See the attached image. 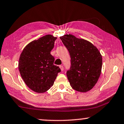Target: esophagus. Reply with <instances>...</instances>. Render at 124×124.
<instances>
[{
	"label": "esophagus",
	"instance_id": "34e87169",
	"mask_svg": "<svg viewBox=\"0 0 124 124\" xmlns=\"http://www.w3.org/2000/svg\"><path fill=\"white\" fill-rule=\"evenodd\" d=\"M59 67H60V69H61V70H62V71L64 70V67H63V66L62 65H60L59 66Z\"/></svg>",
	"mask_w": 124,
	"mask_h": 124
}]
</instances>
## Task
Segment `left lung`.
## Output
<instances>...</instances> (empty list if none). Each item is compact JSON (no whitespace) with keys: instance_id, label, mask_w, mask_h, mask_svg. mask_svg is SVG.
<instances>
[{"instance_id":"obj_1","label":"left lung","mask_w":124,"mask_h":124,"mask_svg":"<svg viewBox=\"0 0 124 124\" xmlns=\"http://www.w3.org/2000/svg\"><path fill=\"white\" fill-rule=\"evenodd\" d=\"M60 39L70 56L71 66L66 75L71 87L80 92L90 91L101 73L102 58L99 50L89 41L72 35Z\"/></svg>"}]
</instances>
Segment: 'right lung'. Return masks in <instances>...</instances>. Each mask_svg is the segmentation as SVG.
<instances>
[{
  "label": "right lung",
  "mask_w": 124,
  "mask_h": 124,
  "mask_svg": "<svg viewBox=\"0 0 124 124\" xmlns=\"http://www.w3.org/2000/svg\"><path fill=\"white\" fill-rule=\"evenodd\" d=\"M56 37L47 35L29 43L19 59L18 68L24 83L37 93H44L53 85L61 70L54 64L50 52Z\"/></svg>",
  "instance_id": "add662e5"
}]
</instances>
